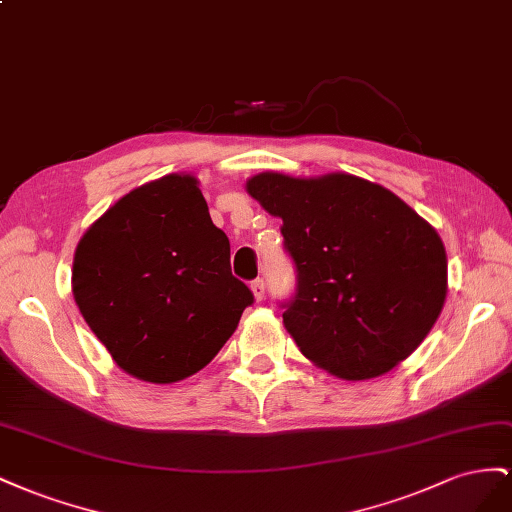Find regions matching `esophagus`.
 Listing matches in <instances>:
<instances>
[{
  "label": "esophagus",
  "instance_id": "esophagus-1",
  "mask_svg": "<svg viewBox=\"0 0 512 512\" xmlns=\"http://www.w3.org/2000/svg\"><path fill=\"white\" fill-rule=\"evenodd\" d=\"M251 291H253V296H255L257 302L264 300V296H266V285H264V281L255 279V281L251 283Z\"/></svg>",
  "mask_w": 512,
  "mask_h": 512
}]
</instances>
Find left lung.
<instances>
[{
  "mask_svg": "<svg viewBox=\"0 0 512 512\" xmlns=\"http://www.w3.org/2000/svg\"><path fill=\"white\" fill-rule=\"evenodd\" d=\"M246 193L281 218L298 270L283 324L315 367L347 382L392 371L425 341L448 294L442 238L403 199L352 173L264 171Z\"/></svg>",
  "mask_w": 512,
  "mask_h": 512,
  "instance_id": "left-lung-1",
  "label": "left lung"
}]
</instances>
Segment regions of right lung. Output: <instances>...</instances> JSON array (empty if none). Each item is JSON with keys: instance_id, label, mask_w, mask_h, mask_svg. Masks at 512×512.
Wrapping results in <instances>:
<instances>
[{"instance_id": "1", "label": "right lung", "mask_w": 512, "mask_h": 512, "mask_svg": "<svg viewBox=\"0 0 512 512\" xmlns=\"http://www.w3.org/2000/svg\"><path fill=\"white\" fill-rule=\"evenodd\" d=\"M72 296L113 362L141 382L201 371L238 328L253 294L231 274L193 173H169L118 199L87 227Z\"/></svg>"}]
</instances>
